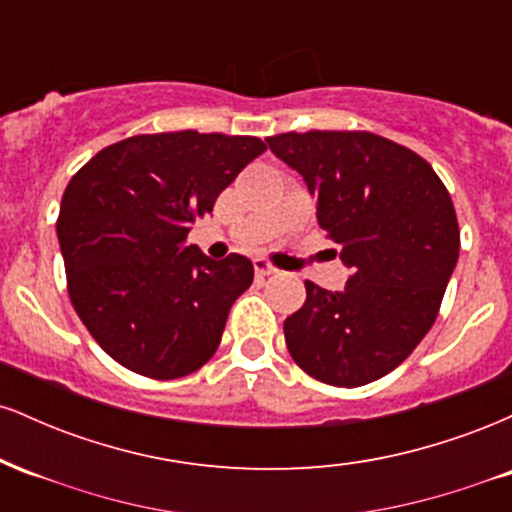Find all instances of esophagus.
Returning <instances> with one entry per match:
<instances>
[{
	"instance_id": "34e87169",
	"label": "esophagus",
	"mask_w": 512,
	"mask_h": 512,
	"mask_svg": "<svg viewBox=\"0 0 512 512\" xmlns=\"http://www.w3.org/2000/svg\"><path fill=\"white\" fill-rule=\"evenodd\" d=\"M255 276L257 279H267V276H272V274H276V267L274 264H269L267 260H262V257H257L255 262Z\"/></svg>"
}]
</instances>
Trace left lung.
<instances>
[{"label": "left lung", "mask_w": 512, "mask_h": 512, "mask_svg": "<svg viewBox=\"0 0 512 512\" xmlns=\"http://www.w3.org/2000/svg\"><path fill=\"white\" fill-rule=\"evenodd\" d=\"M267 144L303 175L320 228L351 269L342 291L305 281L303 308L284 322L289 354L320 383H373L436 322L460 255L450 192L431 163L373 132L310 129Z\"/></svg>", "instance_id": "obj_1"}]
</instances>
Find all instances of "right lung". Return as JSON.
Here are the masks:
<instances>
[{
  "label": "right lung",
  "mask_w": 512,
  "mask_h": 512,
  "mask_svg": "<svg viewBox=\"0 0 512 512\" xmlns=\"http://www.w3.org/2000/svg\"><path fill=\"white\" fill-rule=\"evenodd\" d=\"M264 151L257 137L137 134L105 146L69 180L57 216L69 301L120 366L173 380L219 349L255 269L236 252L211 260L187 245V233Z\"/></svg>",
  "instance_id": "add662e5"
}]
</instances>
